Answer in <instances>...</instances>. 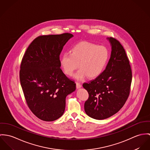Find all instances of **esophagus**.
Segmentation results:
<instances>
[{
    "label": "esophagus",
    "mask_w": 150,
    "mask_h": 150,
    "mask_svg": "<svg viewBox=\"0 0 150 150\" xmlns=\"http://www.w3.org/2000/svg\"><path fill=\"white\" fill-rule=\"evenodd\" d=\"M76 86L77 88H79L82 87V84L79 82H76Z\"/></svg>",
    "instance_id": "esophagus-1"
}]
</instances>
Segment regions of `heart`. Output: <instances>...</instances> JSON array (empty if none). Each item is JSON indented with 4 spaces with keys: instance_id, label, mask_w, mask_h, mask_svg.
Listing matches in <instances>:
<instances>
[{
    "instance_id": "b5f03b06",
    "label": "heart",
    "mask_w": 150,
    "mask_h": 150,
    "mask_svg": "<svg viewBox=\"0 0 150 150\" xmlns=\"http://www.w3.org/2000/svg\"><path fill=\"white\" fill-rule=\"evenodd\" d=\"M109 57V52L105 47L83 41L74 45L71 50V53H63L60 57V63L68 76L74 75L79 64L81 69L76 75V78L83 79L87 76L93 79L102 74Z\"/></svg>"
}]
</instances>
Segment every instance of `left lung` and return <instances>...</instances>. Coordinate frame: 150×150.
Instances as JSON below:
<instances>
[{"label": "left lung", "instance_id": "1", "mask_svg": "<svg viewBox=\"0 0 150 150\" xmlns=\"http://www.w3.org/2000/svg\"><path fill=\"white\" fill-rule=\"evenodd\" d=\"M107 39L112 52L105 69L95 79L83 84L89 95L84 103L85 112L96 120L109 118L122 108L132 82V70L124 48L116 38Z\"/></svg>", "mask_w": 150, "mask_h": 150}]
</instances>
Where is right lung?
Masks as SVG:
<instances>
[{
    "instance_id": "right-lung-1",
    "label": "right lung",
    "mask_w": 150,
    "mask_h": 150,
    "mask_svg": "<svg viewBox=\"0 0 150 150\" xmlns=\"http://www.w3.org/2000/svg\"><path fill=\"white\" fill-rule=\"evenodd\" d=\"M72 34L40 35L24 54L19 71L21 85L32 113L45 121H54L65 110L66 98L76 84L60 68V54Z\"/></svg>"
}]
</instances>
